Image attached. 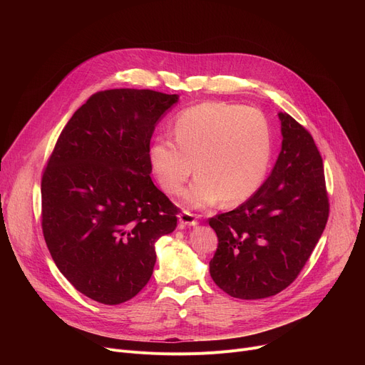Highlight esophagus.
I'll use <instances>...</instances> for the list:
<instances>
[{"mask_svg":"<svg viewBox=\"0 0 365 365\" xmlns=\"http://www.w3.org/2000/svg\"><path fill=\"white\" fill-rule=\"evenodd\" d=\"M179 222L182 225H187V226H195L198 223V216L187 212V210H183V212L179 213Z\"/></svg>","mask_w":365,"mask_h":365,"instance_id":"obj_1","label":"esophagus"}]
</instances>
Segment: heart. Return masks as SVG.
Masks as SVG:
<instances>
[{
	"mask_svg": "<svg viewBox=\"0 0 365 365\" xmlns=\"http://www.w3.org/2000/svg\"><path fill=\"white\" fill-rule=\"evenodd\" d=\"M175 140L160 136L149 164L167 194H179L194 168L198 178L183 194L189 207L237 205L263 183L272 157V128L264 113L229 102H204L182 110Z\"/></svg>",
	"mask_w": 365,
	"mask_h": 365,
	"instance_id": "obj_1",
	"label": "heart"
}]
</instances>
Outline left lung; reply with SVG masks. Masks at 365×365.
<instances>
[{"instance_id": "obj_1", "label": "left lung", "mask_w": 365, "mask_h": 365, "mask_svg": "<svg viewBox=\"0 0 365 365\" xmlns=\"http://www.w3.org/2000/svg\"><path fill=\"white\" fill-rule=\"evenodd\" d=\"M282 148L271 176L232 212L208 219L219 244L210 275L229 296L256 300L287 289L329 220L324 165L311 133L279 112Z\"/></svg>"}]
</instances>
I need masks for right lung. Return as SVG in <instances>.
<instances>
[{"instance_id": "right-lung-1", "label": "right lung", "mask_w": 365, "mask_h": 365, "mask_svg": "<svg viewBox=\"0 0 365 365\" xmlns=\"http://www.w3.org/2000/svg\"><path fill=\"white\" fill-rule=\"evenodd\" d=\"M178 94L115 88L93 94L62 130L41 179V226L63 277L84 296L120 304L155 266V242L179 208L150 179L149 145Z\"/></svg>"}]
</instances>
